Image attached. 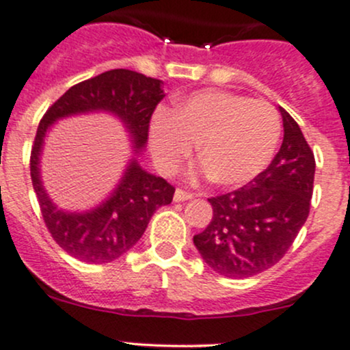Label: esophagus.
Masks as SVG:
<instances>
[{"label": "esophagus", "instance_id": "esophagus-1", "mask_svg": "<svg viewBox=\"0 0 350 350\" xmlns=\"http://www.w3.org/2000/svg\"><path fill=\"white\" fill-rule=\"evenodd\" d=\"M193 198V194L187 193V191H183V189H176L174 193V201L176 203H181V201H187Z\"/></svg>", "mask_w": 350, "mask_h": 350}]
</instances>
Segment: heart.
I'll list each match as a JSON object with an SVG mask.
<instances>
[{"label":"heart","instance_id":"heart-1","mask_svg":"<svg viewBox=\"0 0 350 350\" xmlns=\"http://www.w3.org/2000/svg\"><path fill=\"white\" fill-rule=\"evenodd\" d=\"M280 117L270 104L224 90H201L159 109L149 126L156 163L174 172L200 142L203 172L224 187L253 181L271 161Z\"/></svg>","mask_w":350,"mask_h":350}]
</instances>
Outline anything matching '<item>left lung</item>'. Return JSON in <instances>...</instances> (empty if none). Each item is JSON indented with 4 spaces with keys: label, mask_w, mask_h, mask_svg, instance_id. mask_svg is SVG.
Masks as SVG:
<instances>
[{
    "label": "left lung",
    "mask_w": 350,
    "mask_h": 350,
    "mask_svg": "<svg viewBox=\"0 0 350 350\" xmlns=\"http://www.w3.org/2000/svg\"><path fill=\"white\" fill-rule=\"evenodd\" d=\"M278 110L283 142L271 164L250 185L209 198L211 221L193 238L204 263L223 277H253L280 262L310 211L314 152L292 116Z\"/></svg>",
    "instance_id": "1"
}]
</instances>
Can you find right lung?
<instances>
[{
	"mask_svg": "<svg viewBox=\"0 0 350 350\" xmlns=\"http://www.w3.org/2000/svg\"><path fill=\"white\" fill-rule=\"evenodd\" d=\"M164 95L163 80L126 68L109 70L68 88L40 120L29 159L33 189L51 237L73 258L85 263L113 262L141 240L156 209L171 204L174 187L139 164L150 117ZM97 111L110 113L124 124L135 156L120 185L100 205L87 212H65L51 201L41 181L44 137L65 116Z\"/></svg>",
	"mask_w": 350,
	"mask_h": 350,
	"instance_id": "add662e5",
	"label": "right lung"
}]
</instances>
